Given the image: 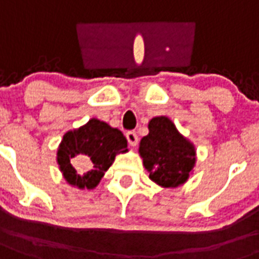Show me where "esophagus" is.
Here are the masks:
<instances>
[{"mask_svg":"<svg viewBox=\"0 0 259 259\" xmlns=\"http://www.w3.org/2000/svg\"><path fill=\"white\" fill-rule=\"evenodd\" d=\"M126 138H127V142H129L132 146H136V145L138 144V136H137V133L133 132V130H130V132L126 133Z\"/></svg>","mask_w":259,"mask_h":259,"instance_id":"esophagus-1","label":"esophagus"}]
</instances>
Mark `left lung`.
Wrapping results in <instances>:
<instances>
[{"label": "left lung", "mask_w": 259, "mask_h": 259, "mask_svg": "<svg viewBox=\"0 0 259 259\" xmlns=\"http://www.w3.org/2000/svg\"><path fill=\"white\" fill-rule=\"evenodd\" d=\"M140 154L150 180L165 188L186 182L195 162L193 145L166 117H155L149 122V134L141 140Z\"/></svg>", "instance_id": "obj_1"}]
</instances>
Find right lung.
Segmentation results:
<instances>
[{"label":"right lung","instance_id":"1","mask_svg":"<svg viewBox=\"0 0 259 259\" xmlns=\"http://www.w3.org/2000/svg\"><path fill=\"white\" fill-rule=\"evenodd\" d=\"M125 151L127 141L122 132L93 118L85 126L65 134L57 161L69 184L79 189H93L111 166L115 154ZM74 164L82 170V175L76 171Z\"/></svg>","mask_w":259,"mask_h":259}]
</instances>
